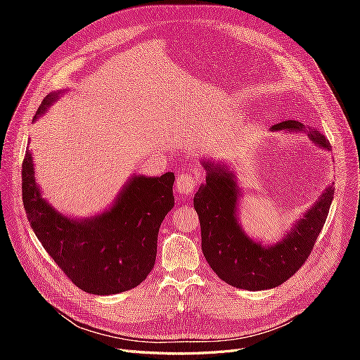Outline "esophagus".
<instances>
[{"instance_id":"esophagus-1","label":"esophagus","mask_w":360,"mask_h":360,"mask_svg":"<svg viewBox=\"0 0 360 360\" xmlns=\"http://www.w3.org/2000/svg\"><path fill=\"white\" fill-rule=\"evenodd\" d=\"M200 179V172L198 171H188L183 172L176 179V191L181 197H191L193 193L195 188H197V183Z\"/></svg>"}]
</instances>
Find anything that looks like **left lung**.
I'll list each match as a JSON object with an SVG mask.
<instances>
[{
  "mask_svg": "<svg viewBox=\"0 0 360 360\" xmlns=\"http://www.w3.org/2000/svg\"><path fill=\"white\" fill-rule=\"evenodd\" d=\"M270 130L307 134L315 146L328 151L332 148L319 129L303 126L296 120L278 123ZM202 167L207 176L195 193L193 207L200 216L201 249L207 263L217 276L236 288L259 291L284 284L309 257L323 230L333 200V184L323 191L281 240L263 245L249 237L238 224L237 205L242 192L234 172L224 162L202 160Z\"/></svg>",
  "mask_w": 360,
  "mask_h": 360,
  "instance_id": "obj_1",
  "label": "left lung"
}]
</instances>
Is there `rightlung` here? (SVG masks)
<instances>
[{
	"label": "right lung",
	"instance_id": "add662e5",
	"mask_svg": "<svg viewBox=\"0 0 360 360\" xmlns=\"http://www.w3.org/2000/svg\"><path fill=\"white\" fill-rule=\"evenodd\" d=\"M61 91L49 93L34 115L45 114ZM31 151L22 162V201L32 231L76 287L97 296L132 290L156 261L162 221L174 207V172L134 174L110 209L85 219L63 214L43 197Z\"/></svg>",
	"mask_w": 360,
	"mask_h": 360
}]
</instances>
